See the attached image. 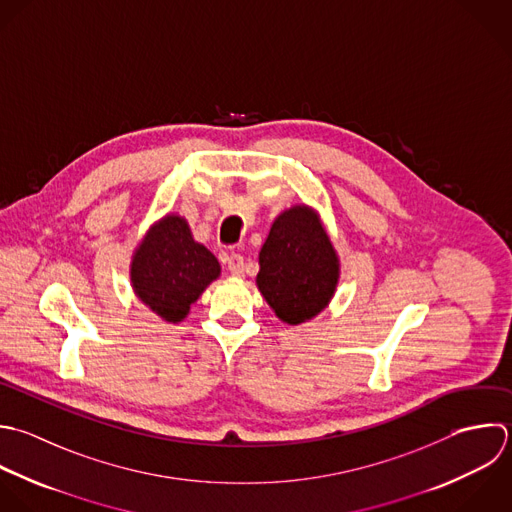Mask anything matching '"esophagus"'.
<instances>
[{"label": "esophagus", "instance_id": "esophagus-1", "mask_svg": "<svg viewBox=\"0 0 512 512\" xmlns=\"http://www.w3.org/2000/svg\"><path fill=\"white\" fill-rule=\"evenodd\" d=\"M227 269H229L233 275L241 277V275L245 273V259H243L239 253H231V255L227 257Z\"/></svg>", "mask_w": 512, "mask_h": 512}]
</instances>
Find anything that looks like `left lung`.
<instances>
[{
	"instance_id": "obj_1",
	"label": "left lung",
	"mask_w": 512,
	"mask_h": 512,
	"mask_svg": "<svg viewBox=\"0 0 512 512\" xmlns=\"http://www.w3.org/2000/svg\"><path fill=\"white\" fill-rule=\"evenodd\" d=\"M339 257L319 219L307 205L283 211L259 253L257 287L275 315L299 325L319 315L335 295Z\"/></svg>"
}]
</instances>
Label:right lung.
<instances>
[{
  "label": "right lung",
  "instance_id": "add662e5",
  "mask_svg": "<svg viewBox=\"0 0 512 512\" xmlns=\"http://www.w3.org/2000/svg\"><path fill=\"white\" fill-rule=\"evenodd\" d=\"M219 273L215 255L193 239L187 221L179 215L157 221L131 259L135 295L169 323L183 321Z\"/></svg>",
  "mask_w": 512,
  "mask_h": 512
}]
</instances>
